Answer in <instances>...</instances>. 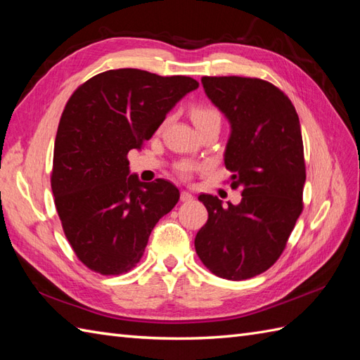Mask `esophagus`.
<instances>
[{
	"label": "esophagus",
	"instance_id": "34e87169",
	"mask_svg": "<svg viewBox=\"0 0 360 360\" xmlns=\"http://www.w3.org/2000/svg\"><path fill=\"white\" fill-rule=\"evenodd\" d=\"M181 201L182 202H190V201H193V195L190 193V192H181Z\"/></svg>",
	"mask_w": 360,
	"mask_h": 360
}]
</instances>
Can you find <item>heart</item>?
Segmentation results:
<instances>
[{"mask_svg": "<svg viewBox=\"0 0 360 360\" xmlns=\"http://www.w3.org/2000/svg\"><path fill=\"white\" fill-rule=\"evenodd\" d=\"M190 117H192L193 124L196 128L207 124H221V112L215 108V106L210 103H196L190 108ZM200 168V164L190 162V160H184V162H179L176 165V172L181 176V178L188 179L195 170Z\"/></svg>", "mask_w": 360, "mask_h": 360, "instance_id": "heart-1", "label": "heart"}]
</instances>
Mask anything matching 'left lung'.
<instances>
[{
  "mask_svg": "<svg viewBox=\"0 0 360 360\" xmlns=\"http://www.w3.org/2000/svg\"><path fill=\"white\" fill-rule=\"evenodd\" d=\"M205 94L231 122L224 164L233 205L200 195L209 219L196 233L195 249L210 272L246 280L277 262L303 210L307 167L297 111L272 83L250 77H202Z\"/></svg>",
  "mask_w": 360,
  "mask_h": 360,
  "instance_id": "left-lung-1",
  "label": "left lung"
}]
</instances>
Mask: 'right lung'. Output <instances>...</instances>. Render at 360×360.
I'll use <instances>...</instances> for the list:
<instances>
[{"mask_svg": "<svg viewBox=\"0 0 360 360\" xmlns=\"http://www.w3.org/2000/svg\"><path fill=\"white\" fill-rule=\"evenodd\" d=\"M198 86L186 75L124 68L94 75L70 97L53 145L51 187L66 238L88 269H133L153 227L179 201L172 182L129 174L127 156Z\"/></svg>", "mask_w": 360, "mask_h": 360, "instance_id": "1", "label": "right lung"}]
</instances>
